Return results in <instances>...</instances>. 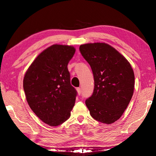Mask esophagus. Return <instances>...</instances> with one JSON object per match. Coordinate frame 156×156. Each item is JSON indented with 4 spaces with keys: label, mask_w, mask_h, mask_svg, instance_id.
Returning <instances> with one entry per match:
<instances>
[{
    "label": "esophagus",
    "mask_w": 156,
    "mask_h": 156,
    "mask_svg": "<svg viewBox=\"0 0 156 156\" xmlns=\"http://www.w3.org/2000/svg\"><path fill=\"white\" fill-rule=\"evenodd\" d=\"M76 90H77V91H78V95H80L81 94L82 91H81V89L80 88H77V89H76Z\"/></svg>",
    "instance_id": "esophagus-1"
}]
</instances>
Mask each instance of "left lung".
Instances as JSON below:
<instances>
[{
  "label": "left lung",
  "mask_w": 156,
  "mask_h": 156,
  "mask_svg": "<svg viewBox=\"0 0 156 156\" xmlns=\"http://www.w3.org/2000/svg\"><path fill=\"white\" fill-rule=\"evenodd\" d=\"M79 49L94 78L93 94L85 104L95 120L112 124L122 116L133 96V69L120 52L107 43L84 44Z\"/></svg>",
  "instance_id": "8db88e82"
}]
</instances>
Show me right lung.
Returning a JSON list of instances; mask_svg holds the SVG:
<instances>
[{
  "label": "right lung",
  "instance_id": "obj_1",
  "mask_svg": "<svg viewBox=\"0 0 156 156\" xmlns=\"http://www.w3.org/2000/svg\"><path fill=\"white\" fill-rule=\"evenodd\" d=\"M73 46L53 44L34 60L23 79L31 109L45 124L56 126L69 118L77 92L71 85L67 65L75 54Z\"/></svg>",
  "mask_w": 156,
  "mask_h": 156
}]
</instances>
